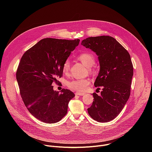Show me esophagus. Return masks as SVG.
<instances>
[{
  "label": "esophagus",
  "instance_id": "obj_1",
  "mask_svg": "<svg viewBox=\"0 0 152 152\" xmlns=\"http://www.w3.org/2000/svg\"><path fill=\"white\" fill-rule=\"evenodd\" d=\"M76 95H78V96H83L85 94L84 93H80V92H76L75 93Z\"/></svg>",
  "mask_w": 152,
  "mask_h": 152
}]
</instances>
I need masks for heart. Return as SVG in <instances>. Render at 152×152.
I'll return each instance as SVG.
<instances>
[{
  "label": "heart",
  "mask_w": 152,
  "mask_h": 152,
  "mask_svg": "<svg viewBox=\"0 0 152 152\" xmlns=\"http://www.w3.org/2000/svg\"><path fill=\"white\" fill-rule=\"evenodd\" d=\"M77 59L79 60L86 67L88 68V70L91 72V67L95 64V57L94 55L90 52H85L80 53L77 56ZM70 67V62L69 59H66L63 63L62 70L64 74H68ZM90 84V80L88 79H75L68 81L66 83L67 87L71 90L77 91H84L87 86Z\"/></svg>",
  "instance_id": "b5f03b06"
}]
</instances>
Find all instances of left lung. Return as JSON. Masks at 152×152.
<instances>
[{"label":"left lung","instance_id":"obj_1","mask_svg":"<svg viewBox=\"0 0 152 152\" xmlns=\"http://www.w3.org/2000/svg\"><path fill=\"white\" fill-rule=\"evenodd\" d=\"M81 45L98 56L100 71L94 86H102L99 96L93 93L94 101L88 113L98 122H108L122 111L131 94L134 69L129 52L113 37L99 36L82 40Z\"/></svg>","mask_w":152,"mask_h":152}]
</instances>
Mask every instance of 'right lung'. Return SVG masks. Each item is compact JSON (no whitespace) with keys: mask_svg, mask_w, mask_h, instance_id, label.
<instances>
[{"mask_svg":"<svg viewBox=\"0 0 152 152\" xmlns=\"http://www.w3.org/2000/svg\"><path fill=\"white\" fill-rule=\"evenodd\" d=\"M79 41L44 38L20 59L16 79L21 97L29 113L42 122L57 123L67 113L68 104L75 94L64 88L59 93L52 84L57 83V78L62 76L63 63Z\"/></svg>","mask_w":152,"mask_h":152,"instance_id":"right-lung-1","label":"right lung"}]
</instances>
